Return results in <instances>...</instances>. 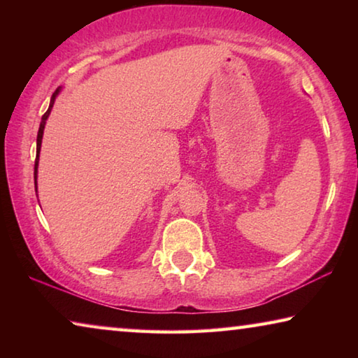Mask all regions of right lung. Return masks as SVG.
Masks as SVG:
<instances>
[{"instance_id":"right-lung-1","label":"right lung","mask_w":358,"mask_h":358,"mask_svg":"<svg viewBox=\"0 0 358 358\" xmlns=\"http://www.w3.org/2000/svg\"><path fill=\"white\" fill-rule=\"evenodd\" d=\"M62 93V87H58L55 90V93L52 94L50 98V106H48L47 112L42 115V120H41V124H39V131H38V141H36V161H34V187L36 191H38V181H36V178H38V166H39V153H41V145H42V136H44V128H45V121L48 118V115H50L52 112V107L53 104H55V99L58 98V94Z\"/></svg>"}]
</instances>
